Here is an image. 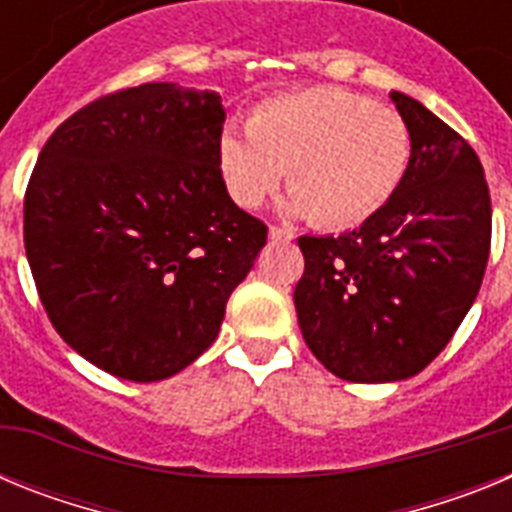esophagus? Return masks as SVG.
Wrapping results in <instances>:
<instances>
[{
    "mask_svg": "<svg viewBox=\"0 0 512 512\" xmlns=\"http://www.w3.org/2000/svg\"><path fill=\"white\" fill-rule=\"evenodd\" d=\"M269 238H271V241L289 243V241H295V233H292V230H287V228H279V225H271Z\"/></svg>",
    "mask_w": 512,
    "mask_h": 512,
    "instance_id": "1",
    "label": "esophagus"
}]
</instances>
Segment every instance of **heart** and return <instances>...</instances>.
<instances>
[{
    "label": "heart",
    "mask_w": 512,
    "mask_h": 512,
    "mask_svg": "<svg viewBox=\"0 0 512 512\" xmlns=\"http://www.w3.org/2000/svg\"><path fill=\"white\" fill-rule=\"evenodd\" d=\"M413 133L400 112L341 87L269 97L248 117V135L225 130L217 164L230 197L264 205L284 171L292 210L328 230L359 228L402 187Z\"/></svg>",
    "instance_id": "heart-1"
}]
</instances>
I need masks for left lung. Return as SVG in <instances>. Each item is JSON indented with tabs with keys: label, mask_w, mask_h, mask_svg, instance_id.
Listing matches in <instances>:
<instances>
[{
	"label": "left lung",
	"mask_w": 512,
	"mask_h": 512,
	"mask_svg": "<svg viewBox=\"0 0 512 512\" xmlns=\"http://www.w3.org/2000/svg\"><path fill=\"white\" fill-rule=\"evenodd\" d=\"M390 97L413 133L402 187L359 230L297 241L302 338L346 382L423 372L472 307L490 259V189L474 148L418 99Z\"/></svg>",
	"instance_id": "1"
}]
</instances>
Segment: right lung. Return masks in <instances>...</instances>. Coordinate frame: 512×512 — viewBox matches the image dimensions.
Here are the masks:
<instances>
[{
	"mask_svg": "<svg viewBox=\"0 0 512 512\" xmlns=\"http://www.w3.org/2000/svg\"><path fill=\"white\" fill-rule=\"evenodd\" d=\"M217 92L153 81L81 107L25 192V253L58 336L130 382L205 354L266 225L225 189Z\"/></svg>",
	"mask_w": 512,
	"mask_h": 512,
	"instance_id": "add662e5",
	"label": "right lung"
}]
</instances>
